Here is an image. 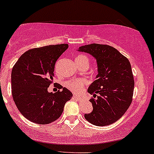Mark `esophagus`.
Masks as SVG:
<instances>
[{"label":"esophagus","mask_w":154,"mask_h":154,"mask_svg":"<svg viewBox=\"0 0 154 154\" xmlns=\"http://www.w3.org/2000/svg\"><path fill=\"white\" fill-rule=\"evenodd\" d=\"M73 99H77V100H79V99H81V97H80V96H77V95H74V96H73Z\"/></svg>","instance_id":"1"}]
</instances>
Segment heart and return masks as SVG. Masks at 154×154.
<instances>
[{
  "instance_id": "heart-1",
  "label": "heart",
  "mask_w": 154,
  "mask_h": 154,
  "mask_svg": "<svg viewBox=\"0 0 154 154\" xmlns=\"http://www.w3.org/2000/svg\"><path fill=\"white\" fill-rule=\"evenodd\" d=\"M75 62L80 67L82 65H89V60L88 57L85 55H79L76 56ZM85 84V82L82 80H72V81H69L68 82H66V86L73 92H80Z\"/></svg>"
}]
</instances>
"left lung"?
<instances>
[{"mask_svg": "<svg viewBox=\"0 0 154 154\" xmlns=\"http://www.w3.org/2000/svg\"><path fill=\"white\" fill-rule=\"evenodd\" d=\"M96 60V80L88 88L93 98L90 113L85 119L98 126H108L120 119L130 107L134 89L131 65L118 50L106 45L91 44L79 47Z\"/></svg>", "mask_w": 154, "mask_h": 154, "instance_id": "left-lung-1", "label": "left lung"}]
</instances>
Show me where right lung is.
I'll list each match as a JSON object with an SVG mask.
<instances>
[{"label":"right lung","instance_id":"add662e5","mask_svg":"<svg viewBox=\"0 0 154 154\" xmlns=\"http://www.w3.org/2000/svg\"><path fill=\"white\" fill-rule=\"evenodd\" d=\"M68 47V44L53 45L28 50L12 69L14 101L20 112L33 123L48 124L56 120L72 97V93L61 85V91H48L53 82L55 62Z\"/></svg>","mask_w":154,"mask_h":154}]
</instances>
